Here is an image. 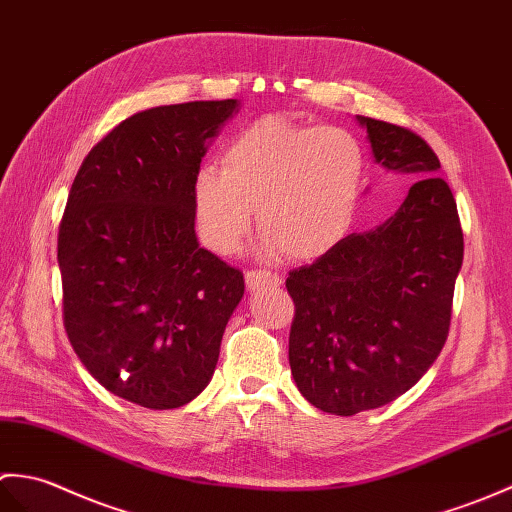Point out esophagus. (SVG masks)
<instances>
[{
  "instance_id": "esophagus-1",
  "label": "esophagus",
  "mask_w": 512,
  "mask_h": 512,
  "mask_svg": "<svg viewBox=\"0 0 512 512\" xmlns=\"http://www.w3.org/2000/svg\"><path fill=\"white\" fill-rule=\"evenodd\" d=\"M245 285L249 291H256L263 287H280L282 276L274 274V271H267V269H249L245 274Z\"/></svg>"
}]
</instances>
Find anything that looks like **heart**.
<instances>
[{"mask_svg":"<svg viewBox=\"0 0 512 512\" xmlns=\"http://www.w3.org/2000/svg\"><path fill=\"white\" fill-rule=\"evenodd\" d=\"M366 179L368 153L355 133L260 118L225 144L221 170H199L192 208L212 252H236L256 210L265 252L313 260L352 230Z\"/></svg>","mask_w":512,"mask_h":512,"instance_id":"heart-1","label":"heart"}]
</instances>
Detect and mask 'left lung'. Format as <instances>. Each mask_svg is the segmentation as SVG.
<instances>
[{
    "label": "left lung",
    "instance_id": "1",
    "mask_svg": "<svg viewBox=\"0 0 512 512\" xmlns=\"http://www.w3.org/2000/svg\"><path fill=\"white\" fill-rule=\"evenodd\" d=\"M357 120L374 160L416 181L394 217L289 271L291 374L306 401L337 416L390 403L429 370L447 342L464 256L431 146L399 124Z\"/></svg>",
    "mask_w": 512,
    "mask_h": 512
}]
</instances>
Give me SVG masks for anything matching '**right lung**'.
I'll list each match as a JSON object with an SVG mask.
<instances>
[{
    "instance_id": "obj_1",
    "label": "right lung",
    "mask_w": 512,
    "mask_h": 512,
    "mask_svg": "<svg viewBox=\"0 0 512 512\" xmlns=\"http://www.w3.org/2000/svg\"><path fill=\"white\" fill-rule=\"evenodd\" d=\"M236 100L135 113L83 160L59 225L63 326L124 401L173 410L206 388L243 274L199 247L192 186Z\"/></svg>"
}]
</instances>
